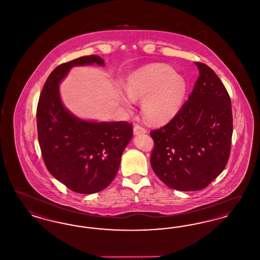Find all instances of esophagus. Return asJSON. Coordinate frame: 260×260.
<instances>
[{
  "instance_id": "1",
  "label": "esophagus",
  "mask_w": 260,
  "mask_h": 260,
  "mask_svg": "<svg viewBox=\"0 0 260 260\" xmlns=\"http://www.w3.org/2000/svg\"><path fill=\"white\" fill-rule=\"evenodd\" d=\"M146 129L143 127V126H141V125H139V124H136L135 126H134V134L137 136V135H143V134H146Z\"/></svg>"
}]
</instances>
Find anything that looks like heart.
<instances>
[{
	"label": "heart",
	"instance_id": "obj_1",
	"mask_svg": "<svg viewBox=\"0 0 260 260\" xmlns=\"http://www.w3.org/2000/svg\"><path fill=\"white\" fill-rule=\"evenodd\" d=\"M124 88L131 99H143L141 111L148 122L162 124L171 121L182 108L187 94V82L170 65L154 63L128 75ZM129 99H122V104L126 108L132 105Z\"/></svg>",
	"mask_w": 260,
	"mask_h": 260
}]
</instances>
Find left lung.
<instances>
[{"instance_id":"1","label":"left lung","mask_w":260,"mask_h":260,"mask_svg":"<svg viewBox=\"0 0 260 260\" xmlns=\"http://www.w3.org/2000/svg\"><path fill=\"white\" fill-rule=\"evenodd\" d=\"M198 80L169 124L151 132V167L161 181L178 191L206 188L226 167L233 134L230 96L218 76L195 62Z\"/></svg>"}]
</instances>
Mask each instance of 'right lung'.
I'll list each match as a JSON object with an SVG mask.
<instances>
[{
  "mask_svg": "<svg viewBox=\"0 0 260 260\" xmlns=\"http://www.w3.org/2000/svg\"><path fill=\"white\" fill-rule=\"evenodd\" d=\"M98 64V55L82 56L57 66L47 79L37 107L39 144L48 171L70 190L96 193L118 173L122 154L133 137L127 122L78 118L62 103L59 85L75 66Z\"/></svg>",
  "mask_w": 260,
  "mask_h": 260,
  "instance_id": "right-lung-1",
  "label": "right lung"
}]
</instances>
